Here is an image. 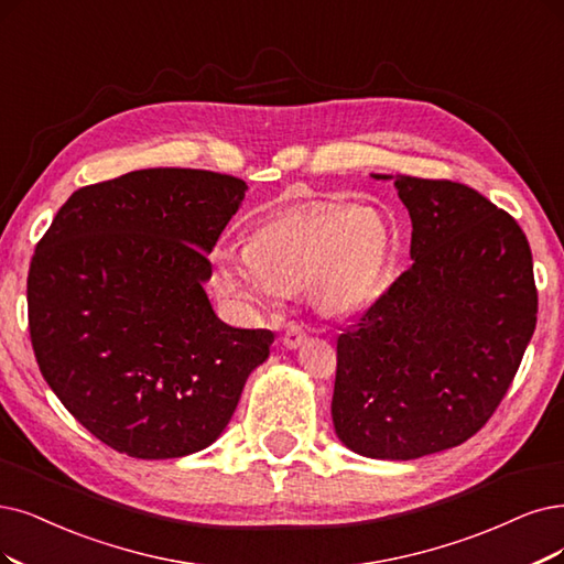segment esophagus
<instances>
[{
    "label": "esophagus",
    "instance_id": "obj_1",
    "mask_svg": "<svg viewBox=\"0 0 564 564\" xmlns=\"http://www.w3.org/2000/svg\"><path fill=\"white\" fill-rule=\"evenodd\" d=\"M306 339V327L304 323H297V321H290L283 329L281 335V341L285 348H297L302 341Z\"/></svg>",
    "mask_w": 564,
    "mask_h": 564
}]
</instances>
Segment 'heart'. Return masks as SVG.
Masks as SVG:
<instances>
[{"mask_svg": "<svg viewBox=\"0 0 564 564\" xmlns=\"http://www.w3.org/2000/svg\"><path fill=\"white\" fill-rule=\"evenodd\" d=\"M390 250V227L369 208L300 206L260 220L246 248L220 246L214 281L243 308H274L306 288L321 314L346 316L377 295Z\"/></svg>", "mask_w": 564, "mask_h": 564, "instance_id": "heart-1", "label": "heart"}]
</instances>
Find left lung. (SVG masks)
Listing matches in <instances>:
<instances>
[{
  "instance_id": "8db88e82",
  "label": "left lung",
  "mask_w": 564,
  "mask_h": 564,
  "mask_svg": "<svg viewBox=\"0 0 564 564\" xmlns=\"http://www.w3.org/2000/svg\"><path fill=\"white\" fill-rule=\"evenodd\" d=\"M394 187L413 225V264L337 337L332 421L350 451L413 460L490 421L539 297L528 237L505 208L448 178L398 176Z\"/></svg>"
}]
</instances>
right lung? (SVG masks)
I'll return each instance as SVG.
<instances>
[{
  "mask_svg": "<svg viewBox=\"0 0 564 564\" xmlns=\"http://www.w3.org/2000/svg\"><path fill=\"white\" fill-rule=\"evenodd\" d=\"M246 181L141 170L80 187L39 239L28 274L36 365L101 444L139 460L212 446L271 329L225 325L202 283Z\"/></svg>",
  "mask_w": 564,
  "mask_h": 564,
  "instance_id": "1",
  "label": "right lung"
}]
</instances>
